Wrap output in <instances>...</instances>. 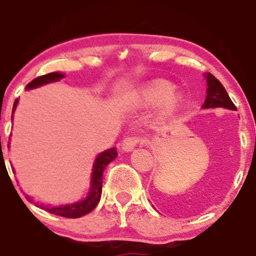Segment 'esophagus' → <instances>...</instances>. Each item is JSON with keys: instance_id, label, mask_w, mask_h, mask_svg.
<instances>
[{"instance_id": "obj_1", "label": "esophagus", "mask_w": 256, "mask_h": 256, "mask_svg": "<svg viewBox=\"0 0 256 256\" xmlns=\"http://www.w3.org/2000/svg\"><path fill=\"white\" fill-rule=\"evenodd\" d=\"M140 142H142V138L140 136L125 137L124 140H122V149H124L125 152H131Z\"/></svg>"}]
</instances>
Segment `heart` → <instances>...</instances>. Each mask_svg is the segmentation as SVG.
I'll use <instances>...</instances> for the list:
<instances>
[{
	"label": "heart",
	"instance_id": "heart-1",
	"mask_svg": "<svg viewBox=\"0 0 256 256\" xmlns=\"http://www.w3.org/2000/svg\"><path fill=\"white\" fill-rule=\"evenodd\" d=\"M172 86L168 82L162 80V79H156L148 83L142 91L143 101L148 104H154V102L160 101L161 107L164 110H173L177 107L178 98L176 94L171 92Z\"/></svg>",
	"mask_w": 256,
	"mask_h": 256
}]
</instances>
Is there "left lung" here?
Here are the masks:
<instances>
[{
	"label": "left lung",
	"instance_id": "1",
	"mask_svg": "<svg viewBox=\"0 0 256 256\" xmlns=\"http://www.w3.org/2000/svg\"><path fill=\"white\" fill-rule=\"evenodd\" d=\"M207 96H206L204 104H202L204 108H216L224 107L231 110H237L236 106L231 101L230 96L226 92L225 88L216 79L212 73H207Z\"/></svg>",
	"mask_w": 256,
	"mask_h": 256
}]
</instances>
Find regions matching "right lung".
<instances>
[{
	"label": "right lung",
	"mask_w": 256,
	"mask_h": 256,
	"mask_svg": "<svg viewBox=\"0 0 256 256\" xmlns=\"http://www.w3.org/2000/svg\"><path fill=\"white\" fill-rule=\"evenodd\" d=\"M64 76L61 73H48V74L40 76V77L34 78V80L30 82L28 85H26V89H34V88L40 86V85L52 83V82H58ZM18 104V100L14 101L13 104V112L16 110ZM12 112V113H13ZM118 152H116V148H110L108 150L98 155V158L95 160V164H94V170H92V177H91V188L89 196L84 200V201L77 202V204H66L61 206V207H44V204H40V208L42 210H46L49 213L56 214V216H64V218H80V216H85L94 208L96 207L98 204L100 198H101L102 194V179H104V171L107 167L108 164L110 161H113L114 158H116Z\"/></svg>",
	"instance_id": "1"
}]
</instances>
